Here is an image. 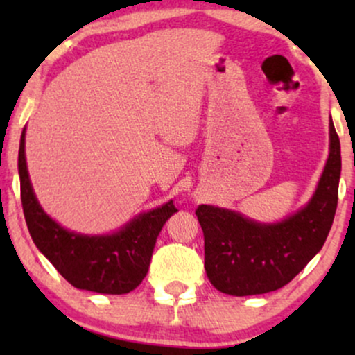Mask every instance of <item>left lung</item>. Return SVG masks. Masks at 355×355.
Here are the masks:
<instances>
[{"instance_id":"8db88e82","label":"left lung","mask_w":355,"mask_h":355,"mask_svg":"<svg viewBox=\"0 0 355 355\" xmlns=\"http://www.w3.org/2000/svg\"><path fill=\"white\" fill-rule=\"evenodd\" d=\"M340 141L329 120V158L312 198L275 223L235 210L200 205L205 270L215 288L229 295H259L291 282L317 255L331 230L340 178Z\"/></svg>"}]
</instances>
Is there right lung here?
I'll list each match as a JSON object with an SVG mask.
<instances>
[{"label":"right lung","instance_id":"1","mask_svg":"<svg viewBox=\"0 0 355 355\" xmlns=\"http://www.w3.org/2000/svg\"><path fill=\"white\" fill-rule=\"evenodd\" d=\"M19 140L18 172L28 230L38 250L73 287L96 294H128L148 272L153 247L165 222L177 211L173 202L144 211L113 234H76L56 223L36 200Z\"/></svg>","mask_w":355,"mask_h":355}]
</instances>
